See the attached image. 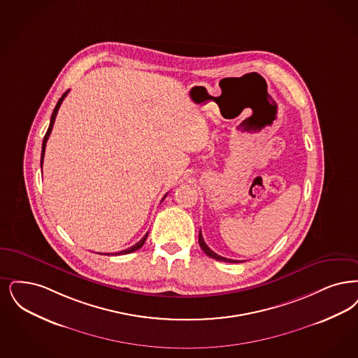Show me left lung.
Returning <instances> with one entry per match:
<instances>
[{"label":"left lung","instance_id":"left-lung-1","mask_svg":"<svg viewBox=\"0 0 358 358\" xmlns=\"http://www.w3.org/2000/svg\"><path fill=\"white\" fill-rule=\"evenodd\" d=\"M199 243H200L201 249L205 252V255H208L209 257L215 258V259H218V261H224V262H238L237 259H230V258H225V257H221V256H218L217 253H215L213 250H210V248L205 243V241H203V238H202V234H201V230H200V234H199Z\"/></svg>","mask_w":358,"mask_h":358}]
</instances>
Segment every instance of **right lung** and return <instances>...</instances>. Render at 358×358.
<instances>
[{
  "label": "right lung",
  "mask_w": 358,
  "mask_h": 358,
  "mask_svg": "<svg viewBox=\"0 0 358 358\" xmlns=\"http://www.w3.org/2000/svg\"><path fill=\"white\" fill-rule=\"evenodd\" d=\"M69 93V90H66L64 94H62V97L58 100L57 105H56V108H55V110H53V113H52V117H50V124H49V128H48V131H46V134H45V137H43V150H41V168H43V156H45V148H46V143H48V138H49V136H50V133H52V129H53V124H55V121H56V115H57L58 109H59V106H61V103H62V101L66 97V94ZM165 197H166V194H165ZM164 197V199H165ZM162 199V200H164ZM148 234H149V231L143 236V238L138 241V243H136V245H133V246H130L128 249H125V250H121V252H118V253H115L117 256H120V255H128V253H131V252H136V250H138L141 246H143L145 241H146V238H148ZM110 253H108V256H109Z\"/></svg>",
  "instance_id": "obj_1"
}]
</instances>
